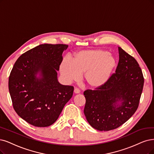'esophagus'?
<instances>
[{
  "label": "esophagus",
  "instance_id": "34e87169",
  "mask_svg": "<svg viewBox=\"0 0 154 154\" xmlns=\"http://www.w3.org/2000/svg\"><path fill=\"white\" fill-rule=\"evenodd\" d=\"M80 90H79L78 88H75L74 89V93H75V94H79L80 93Z\"/></svg>",
  "mask_w": 154,
  "mask_h": 154
}]
</instances>
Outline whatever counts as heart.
Listing matches in <instances>:
<instances>
[{
  "instance_id": "obj_1",
  "label": "heart",
  "mask_w": 154,
  "mask_h": 154,
  "mask_svg": "<svg viewBox=\"0 0 154 154\" xmlns=\"http://www.w3.org/2000/svg\"><path fill=\"white\" fill-rule=\"evenodd\" d=\"M116 66L114 57L102 49L83 50L73 56L72 61L65 58L60 71L67 82L76 81L83 74V80L91 89H98L108 81Z\"/></svg>"
}]
</instances>
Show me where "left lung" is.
<instances>
[{
    "label": "left lung",
    "instance_id": "obj_1",
    "mask_svg": "<svg viewBox=\"0 0 154 154\" xmlns=\"http://www.w3.org/2000/svg\"><path fill=\"white\" fill-rule=\"evenodd\" d=\"M116 73L103 86L84 92V113L89 124L101 131L115 129L126 122L137 110L144 78L133 56L119 47Z\"/></svg>",
    "mask_w": 154,
    "mask_h": 154
}]
</instances>
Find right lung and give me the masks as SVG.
Returning <instances> with one entry per match:
<instances>
[{
  "label": "right lung",
  "instance_id": "right-lung-1",
  "mask_svg": "<svg viewBox=\"0 0 154 154\" xmlns=\"http://www.w3.org/2000/svg\"><path fill=\"white\" fill-rule=\"evenodd\" d=\"M65 44H44L28 50L16 60L9 78L15 112L28 123L48 127L56 122L73 95V87L58 81Z\"/></svg>",
  "mask_w": 154,
  "mask_h": 154
}]
</instances>
